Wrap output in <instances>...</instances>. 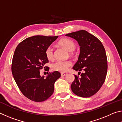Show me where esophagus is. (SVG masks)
Listing matches in <instances>:
<instances>
[{"label": "esophagus", "instance_id": "34e87169", "mask_svg": "<svg viewBox=\"0 0 122 122\" xmlns=\"http://www.w3.org/2000/svg\"><path fill=\"white\" fill-rule=\"evenodd\" d=\"M61 76H66L67 75V73H61Z\"/></svg>", "mask_w": 122, "mask_h": 122}]
</instances>
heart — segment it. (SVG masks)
Returning a JSON list of instances; mask_svg holds the SVG:
<instances>
[{"label":"heart","instance_id":"heart-1","mask_svg":"<svg viewBox=\"0 0 122 122\" xmlns=\"http://www.w3.org/2000/svg\"><path fill=\"white\" fill-rule=\"evenodd\" d=\"M59 44L68 51H73L76 47L75 44L73 41L67 38L61 39L59 42ZM45 54L47 59L49 60L52 59L54 57L53 47L51 46L47 47L45 51ZM71 66V62L70 61L57 60L51 65V68L55 71L65 72Z\"/></svg>","mask_w":122,"mask_h":122}]
</instances>
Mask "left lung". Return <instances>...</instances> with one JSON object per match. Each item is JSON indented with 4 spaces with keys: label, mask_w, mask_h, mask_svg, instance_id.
Segmentation results:
<instances>
[{
    "label": "left lung",
    "mask_w": 122,
    "mask_h": 122,
    "mask_svg": "<svg viewBox=\"0 0 122 122\" xmlns=\"http://www.w3.org/2000/svg\"><path fill=\"white\" fill-rule=\"evenodd\" d=\"M77 41L80 46L78 60L73 69L84 71L71 85L72 92L78 96L89 97L95 94L106 80L108 65L106 51L102 42L93 35L84 30L66 35ZM81 73V72H80Z\"/></svg>",
    "instance_id": "8db88e82"
}]
</instances>
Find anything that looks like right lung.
<instances>
[{
    "instance_id": "1",
    "label": "right lung",
    "mask_w": 122,
    "mask_h": 122,
    "mask_svg": "<svg viewBox=\"0 0 122 122\" xmlns=\"http://www.w3.org/2000/svg\"><path fill=\"white\" fill-rule=\"evenodd\" d=\"M58 36H35L25 39L14 51L12 73L22 94L34 102H42L53 94L55 81L60 77L57 71L48 73L46 77L40 69L48 62L45 51Z\"/></svg>"
}]
</instances>
